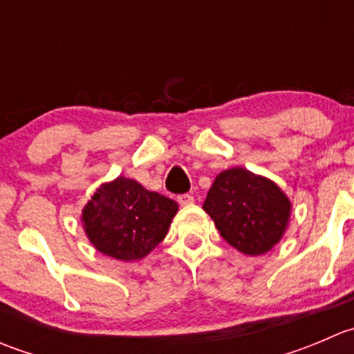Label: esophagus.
Segmentation results:
<instances>
[{"instance_id":"34e87169","label":"esophagus","mask_w":354,"mask_h":354,"mask_svg":"<svg viewBox=\"0 0 354 354\" xmlns=\"http://www.w3.org/2000/svg\"><path fill=\"white\" fill-rule=\"evenodd\" d=\"M178 203H180V205H190V203H194V197L188 194L178 195Z\"/></svg>"}]
</instances>
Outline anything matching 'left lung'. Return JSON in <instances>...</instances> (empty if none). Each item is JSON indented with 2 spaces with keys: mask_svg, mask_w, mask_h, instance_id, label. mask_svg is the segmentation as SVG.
I'll return each instance as SVG.
<instances>
[{
  "mask_svg": "<svg viewBox=\"0 0 354 354\" xmlns=\"http://www.w3.org/2000/svg\"><path fill=\"white\" fill-rule=\"evenodd\" d=\"M203 210L227 243L255 257L281 241L291 202L274 181L243 167H231L216 176Z\"/></svg>",
  "mask_w": 354,
  "mask_h": 354,
  "instance_id": "8db88e82",
  "label": "left lung"
}]
</instances>
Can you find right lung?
<instances>
[{"mask_svg": "<svg viewBox=\"0 0 354 354\" xmlns=\"http://www.w3.org/2000/svg\"><path fill=\"white\" fill-rule=\"evenodd\" d=\"M178 203L138 181L118 176L101 185L82 210L91 243L116 260H140L166 238Z\"/></svg>", "mask_w": 354, "mask_h": 354, "instance_id": "add662e5", "label": "right lung"}]
</instances>
